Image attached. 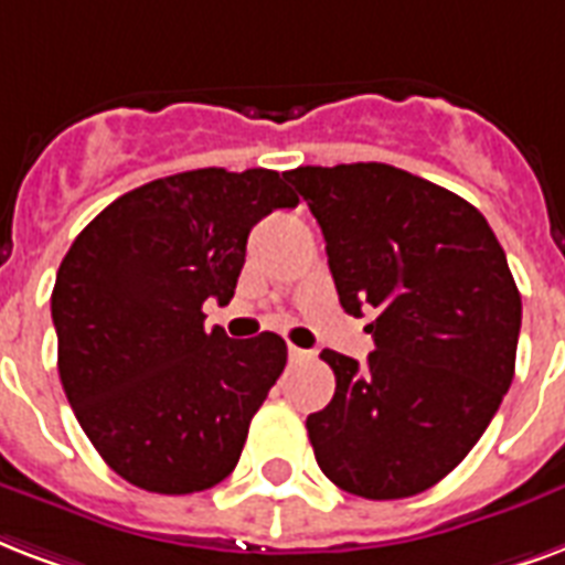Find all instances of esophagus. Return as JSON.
<instances>
[{
	"mask_svg": "<svg viewBox=\"0 0 565 565\" xmlns=\"http://www.w3.org/2000/svg\"><path fill=\"white\" fill-rule=\"evenodd\" d=\"M287 352H290V361H311L313 359L311 350H301V347H292V343Z\"/></svg>",
	"mask_w": 565,
	"mask_h": 565,
	"instance_id": "1",
	"label": "esophagus"
}]
</instances>
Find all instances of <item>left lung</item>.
<instances>
[{"instance_id":"1","label":"left lung","mask_w":565,"mask_h":565,"mask_svg":"<svg viewBox=\"0 0 565 565\" xmlns=\"http://www.w3.org/2000/svg\"><path fill=\"white\" fill-rule=\"evenodd\" d=\"M326 236L340 305L367 326V364L322 350L338 387L308 415L322 473L394 501L436 486L510 391L522 296L483 213L385 162L287 171Z\"/></svg>"}]
</instances>
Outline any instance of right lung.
<instances>
[{"label": "right lung", "mask_w": 565, "mask_h": 565, "mask_svg": "<svg viewBox=\"0 0 565 565\" xmlns=\"http://www.w3.org/2000/svg\"><path fill=\"white\" fill-rule=\"evenodd\" d=\"M296 204L269 168H198L111 201L64 254L58 376L85 436L127 483L192 494L236 468L287 343L273 331H206L201 308L231 301L252 227Z\"/></svg>", "instance_id": "obj_1"}]
</instances>
